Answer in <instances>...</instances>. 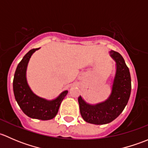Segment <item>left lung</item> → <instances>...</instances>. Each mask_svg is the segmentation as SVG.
Wrapping results in <instances>:
<instances>
[{"label": "left lung", "mask_w": 148, "mask_h": 148, "mask_svg": "<svg viewBox=\"0 0 148 148\" xmlns=\"http://www.w3.org/2000/svg\"><path fill=\"white\" fill-rule=\"evenodd\" d=\"M110 53L117 66L110 97L105 102L96 105L86 104L82 97L78 98L82 117L89 123L104 125L115 120L122 112L130 96L131 77L129 68L118 52L111 51Z\"/></svg>", "instance_id": "1"}]
</instances>
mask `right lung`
Here are the masks:
<instances>
[{"label":"right lung","instance_id":"add662e5","mask_svg":"<svg viewBox=\"0 0 148 148\" xmlns=\"http://www.w3.org/2000/svg\"><path fill=\"white\" fill-rule=\"evenodd\" d=\"M38 49L39 48L30 50L17 66L13 82V93L19 107L28 117L41 120H51L57 114L61 103L68 91L63 92L51 101L46 100L33 93L26 81V71L31 55Z\"/></svg>","mask_w":148,"mask_h":148}]
</instances>
